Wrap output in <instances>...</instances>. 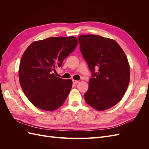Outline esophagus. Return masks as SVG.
Wrapping results in <instances>:
<instances>
[{"label": "esophagus", "mask_w": 149, "mask_h": 149, "mask_svg": "<svg viewBox=\"0 0 149 149\" xmlns=\"http://www.w3.org/2000/svg\"><path fill=\"white\" fill-rule=\"evenodd\" d=\"M79 83V81H77V80H74V79H73V83L76 84H78Z\"/></svg>", "instance_id": "34e87169"}]
</instances>
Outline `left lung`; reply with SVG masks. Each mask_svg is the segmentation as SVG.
Wrapping results in <instances>:
<instances>
[{"label": "left lung", "instance_id": "left-lung-1", "mask_svg": "<svg viewBox=\"0 0 149 149\" xmlns=\"http://www.w3.org/2000/svg\"><path fill=\"white\" fill-rule=\"evenodd\" d=\"M78 38L80 51L92 72L85 101L97 111L109 109L122 100L128 87L127 58L112 39L95 35H80Z\"/></svg>", "mask_w": 149, "mask_h": 149}]
</instances>
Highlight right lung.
I'll use <instances>...</instances> for the list:
<instances>
[{
  "label": "right lung",
  "instance_id": "add662e5",
  "mask_svg": "<svg viewBox=\"0 0 149 149\" xmlns=\"http://www.w3.org/2000/svg\"><path fill=\"white\" fill-rule=\"evenodd\" d=\"M78 43L74 37H49L33 42L25 49L20 63L19 82L35 106L52 111L63 104L73 82L56 77L53 71L61 66Z\"/></svg>",
  "mask_w": 149,
  "mask_h": 149
}]
</instances>
